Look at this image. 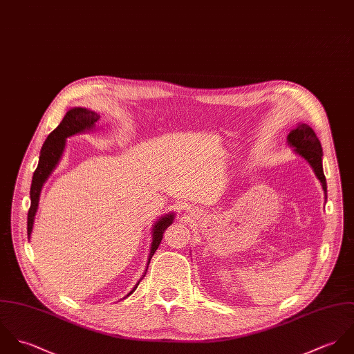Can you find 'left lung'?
<instances>
[{
	"label": "left lung",
	"mask_w": 354,
	"mask_h": 354,
	"mask_svg": "<svg viewBox=\"0 0 354 354\" xmlns=\"http://www.w3.org/2000/svg\"><path fill=\"white\" fill-rule=\"evenodd\" d=\"M287 145L292 151L302 157L313 169L316 178L320 180L327 198V182L323 172V149L315 131L305 123H298L287 136Z\"/></svg>",
	"instance_id": "obj_1"
}]
</instances>
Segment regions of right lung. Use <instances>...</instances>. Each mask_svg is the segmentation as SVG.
I'll return each mask as SVG.
<instances>
[{
  "label": "right lung",
  "instance_id": "add662e5",
  "mask_svg": "<svg viewBox=\"0 0 354 354\" xmlns=\"http://www.w3.org/2000/svg\"><path fill=\"white\" fill-rule=\"evenodd\" d=\"M98 119H100V115L94 111H90L87 108H79V106L71 108L66 113L62 123L48 136V138L44 142V146H42L41 153H39L38 167H37V169L32 175V183H31V189H30L31 205H30V211H28V216H27V235H28V238L31 236V232H32L34 220H35V214L38 211V204H39V197H41L42 187H44L45 182L48 180V178L52 175V172L59 165V162L63 157V153L66 150L67 138H70L75 134L93 131L95 129V124H97ZM174 218H175V213L169 212L161 216L160 218H157L156 223H153V225H151V243H150V252H149V256H147L146 270L149 267V263H150L154 252L157 250V248H158V245L162 239V234H164L165 228L172 224ZM145 275H146V272L142 275V278ZM142 278L124 298H127L129 295H131L136 291V288L138 287Z\"/></svg>",
  "mask_w": 354,
  "mask_h": 354
}]
</instances>
